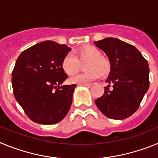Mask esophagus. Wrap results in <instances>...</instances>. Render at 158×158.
<instances>
[{
  "instance_id": "obj_1",
  "label": "esophagus",
  "mask_w": 158,
  "mask_h": 158,
  "mask_svg": "<svg viewBox=\"0 0 158 158\" xmlns=\"http://www.w3.org/2000/svg\"><path fill=\"white\" fill-rule=\"evenodd\" d=\"M78 86H85V87H90L91 84H78Z\"/></svg>"
}]
</instances>
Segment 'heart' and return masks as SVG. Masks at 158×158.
<instances>
[{
  "label": "heart",
  "mask_w": 158,
  "mask_h": 158,
  "mask_svg": "<svg viewBox=\"0 0 158 158\" xmlns=\"http://www.w3.org/2000/svg\"><path fill=\"white\" fill-rule=\"evenodd\" d=\"M85 69L86 72L73 75L69 78L72 84H87L96 80L100 76L107 75L111 71L109 59L102 55L101 51L93 46H85L76 52V58L73 54H66L62 59V69L68 75L77 72L80 62H86Z\"/></svg>",
  "instance_id": "obj_1"
}]
</instances>
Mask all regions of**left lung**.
<instances>
[{"instance_id": "left-lung-1", "label": "left lung", "mask_w": 158, "mask_h": 158, "mask_svg": "<svg viewBox=\"0 0 158 158\" xmlns=\"http://www.w3.org/2000/svg\"><path fill=\"white\" fill-rule=\"evenodd\" d=\"M111 62V71L104 95L95 100L105 116L124 119L139 108L150 86V69L146 58L135 47L115 38L95 42ZM113 89H109L110 85Z\"/></svg>"}]
</instances>
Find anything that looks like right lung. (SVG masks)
<instances>
[{"instance_id":"right-lung-1","label":"right lung","mask_w":158,"mask_h":158,"mask_svg":"<svg viewBox=\"0 0 158 158\" xmlns=\"http://www.w3.org/2000/svg\"><path fill=\"white\" fill-rule=\"evenodd\" d=\"M70 50L65 44L44 41L18 57L12 73L13 93L33 122L55 124L69 112L76 85H62L67 79L62 62Z\"/></svg>"}]
</instances>
